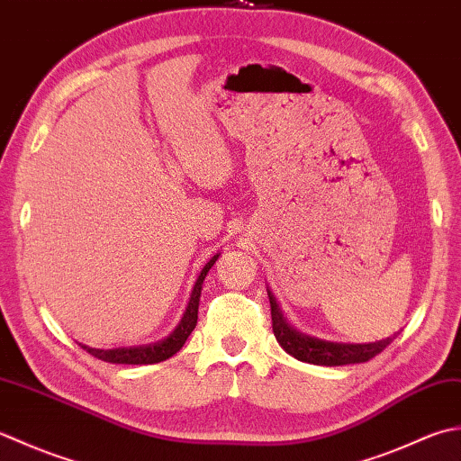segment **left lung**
Here are the masks:
<instances>
[{"mask_svg": "<svg viewBox=\"0 0 461 461\" xmlns=\"http://www.w3.org/2000/svg\"><path fill=\"white\" fill-rule=\"evenodd\" d=\"M268 298H270L272 330H275L276 340L290 356H294V358L300 362H308L316 366H346V364L368 362L393 340V336L384 338V340H378V342H370V344H342V342L318 340V338L306 336L303 332L294 330V328L286 322V318L283 312H280L276 298L270 290H268Z\"/></svg>", "mask_w": 461, "mask_h": 461, "instance_id": "left-lung-1", "label": "left lung"}]
</instances>
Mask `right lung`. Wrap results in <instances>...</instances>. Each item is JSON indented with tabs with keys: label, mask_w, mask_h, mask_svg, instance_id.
Wrapping results in <instances>:
<instances>
[{
	"label": "right lung",
	"mask_w": 461,
	"mask_h": 461,
	"mask_svg": "<svg viewBox=\"0 0 461 461\" xmlns=\"http://www.w3.org/2000/svg\"><path fill=\"white\" fill-rule=\"evenodd\" d=\"M219 255H214L206 265L203 267L199 278L193 286V293L189 298V304H186L185 314L181 318V322L176 324L175 330L168 334L165 340L155 342V344H147V346H131V348H111V350H99V348H89V346L81 344L83 350H87L91 356L103 360V362H111V364H157L168 360L173 354L183 348V344L186 342V338L191 336L196 326V318H199V300H201V290L204 276L209 275V270L212 268L214 262H217Z\"/></svg>",
	"instance_id": "obj_1"
}]
</instances>
